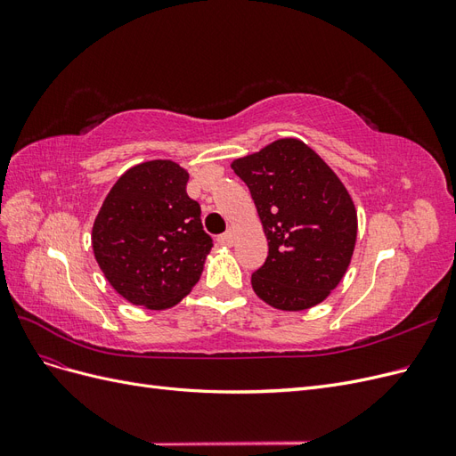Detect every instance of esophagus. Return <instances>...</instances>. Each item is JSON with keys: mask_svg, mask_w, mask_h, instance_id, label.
<instances>
[{"mask_svg": "<svg viewBox=\"0 0 456 456\" xmlns=\"http://www.w3.org/2000/svg\"><path fill=\"white\" fill-rule=\"evenodd\" d=\"M218 243L220 245H226V247H232L233 245V230L230 228L226 233H223V236H218Z\"/></svg>", "mask_w": 456, "mask_h": 456, "instance_id": "esophagus-1", "label": "esophagus"}]
</instances>
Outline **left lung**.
Wrapping results in <instances>:
<instances>
[{
	"label": "left lung",
	"instance_id": "left-lung-1",
	"mask_svg": "<svg viewBox=\"0 0 456 456\" xmlns=\"http://www.w3.org/2000/svg\"><path fill=\"white\" fill-rule=\"evenodd\" d=\"M251 191L268 258L251 285L283 312L323 302L346 273L357 240V211L337 173L298 139H278L232 161Z\"/></svg>",
	"mask_w": 456,
	"mask_h": 456
}]
</instances>
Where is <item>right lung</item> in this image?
<instances>
[{
	"label": "right lung",
	"instance_id": "add662e5",
	"mask_svg": "<svg viewBox=\"0 0 456 456\" xmlns=\"http://www.w3.org/2000/svg\"><path fill=\"white\" fill-rule=\"evenodd\" d=\"M186 183L188 171L171 159L139 163L118 178L94 218V258L134 306L173 308L201 278L213 241Z\"/></svg>",
	"mask_w": 456,
	"mask_h": 456
}]
</instances>
